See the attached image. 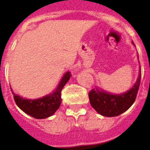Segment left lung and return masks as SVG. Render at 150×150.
<instances>
[{
  "instance_id": "obj_1",
  "label": "left lung",
  "mask_w": 150,
  "mask_h": 150,
  "mask_svg": "<svg viewBox=\"0 0 150 150\" xmlns=\"http://www.w3.org/2000/svg\"><path fill=\"white\" fill-rule=\"evenodd\" d=\"M134 44V43H133ZM141 71L131 89L121 94H112L99 89H92L89 92V100L92 107L103 116L119 115L129 109L136 100L140 87Z\"/></svg>"
}]
</instances>
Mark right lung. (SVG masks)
<instances>
[{"mask_svg": "<svg viewBox=\"0 0 150 150\" xmlns=\"http://www.w3.org/2000/svg\"><path fill=\"white\" fill-rule=\"evenodd\" d=\"M71 74L67 71L61 79L59 85L53 93L47 95L42 98L37 100H28L21 97L14 93L12 91L13 96L16 103L24 112L29 115L33 118L41 119L51 116L59 109L61 104V91L69 80Z\"/></svg>", "mask_w": 150, "mask_h": 150, "instance_id": "1", "label": "right lung"}]
</instances>
